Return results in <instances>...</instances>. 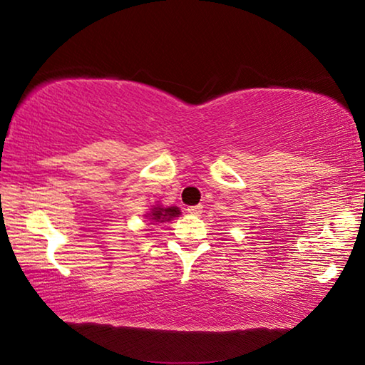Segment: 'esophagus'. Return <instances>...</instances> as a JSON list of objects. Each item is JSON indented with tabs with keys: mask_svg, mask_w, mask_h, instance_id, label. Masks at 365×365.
I'll list each match as a JSON object with an SVG mask.
<instances>
[{
	"mask_svg": "<svg viewBox=\"0 0 365 365\" xmlns=\"http://www.w3.org/2000/svg\"><path fill=\"white\" fill-rule=\"evenodd\" d=\"M187 211H188V214H191V215H200V214L202 212V206H200V205H197V206H190V207L187 209Z\"/></svg>",
	"mask_w": 365,
	"mask_h": 365,
	"instance_id": "obj_1",
	"label": "esophagus"
}]
</instances>
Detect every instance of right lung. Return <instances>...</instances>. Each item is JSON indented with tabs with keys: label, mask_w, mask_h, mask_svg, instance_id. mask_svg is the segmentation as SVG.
<instances>
[{
	"label": "right lung",
	"mask_w": 365,
	"mask_h": 365,
	"mask_svg": "<svg viewBox=\"0 0 365 365\" xmlns=\"http://www.w3.org/2000/svg\"><path fill=\"white\" fill-rule=\"evenodd\" d=\"M178 215H180V209H178L177 206H169V207L154 206L151 209V212L145 215V217L153 220V222H165V220L178 217Z\"/></svg>",
	"instance_id": "right-lung-1"
}]
</instances>
